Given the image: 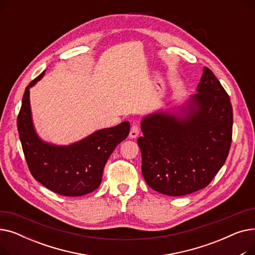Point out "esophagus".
Instances as JSON below:
<instances>
[{"instance_id":"34e87169","label":"esophagus","mask_w":255,"mask_h":255,"mask_svg":"<svg viewBox=\"0 0 255 255\" xmlns=\"http://www.w3.org/2000/svg\"><path fill=\"white\" fill-rule=\"evenodd\" d=\"M140 133V129L138 127L137 124H133L131 126V129H130V133H129V137L130 138H136Z\"/></svg>"}]
</instances>
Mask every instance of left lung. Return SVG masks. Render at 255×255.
I'll return each mask as SVG.
<instances>
[{
  "label": "left lung",
  "instance_id": "left-lung-1",
  "mask_svg": "<svg viewBox=\"0 0 255 255\" xmlns=\"http://www.w3.org/2000/svg\"><path fill=\"white\" fill-rule=\"evenodd\" d=\"M187 103L185 117L158 112L141 121L137 139L144 181L169 196L207 187L223 166L233 137L229 94L208 67Z\"/></svg>",
  "mask_w": 255,
  "mask_h": 255
}]
</instances>
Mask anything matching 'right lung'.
I'll return each mask as SVG.
<instances>
[{"label":"right lung","mask_w":255,"mask_h":255,"mask_svg":"<svg viewBox=\"0 0 255 255\" xmlns=\"http://www.w3.org/2000/svg\"><path fill=\"white\" fill-rule=\"evenodd\" d=\"M44 73L38 75L25 88L17 117L25 161L34 179L52 192L64 196H82L98 188L107 159L116 146L128 136L130 124L123 122L98 130L70 145L44 142L35 132L30 106V88Z\"/></svg>","instance_id":"add662e5"}]
</instances>
